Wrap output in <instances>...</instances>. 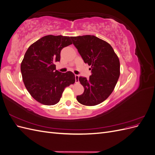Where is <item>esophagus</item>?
<instances>
[{
  "mask_svg": "<svg viewBox=\"0 0 155 155\" xmlns=\"http://www.w3.org/2000/svg\"><path fill=\"white\" fill-rule=\"evenodd\" d=\"M75 81H76V83H78L79 81V76H78V75H75Z\"/></svg>",
  "mask_w": 155,
  "mask_h": 155,
  "instance_id": "obj_1",
  "label": "esophagus"
}]
</instances>
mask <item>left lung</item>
Instances as JSON below:
<instances>
[{
    "mask_svg": "<svg viewBox=\"0 0 155 155\" xmlns=\"http://www.w3.org/2000/svg\"><path fill=\"white\" fill-rule=\"evenodd\" d=\"M84 62L91 66L89 79L79 77L84 92L77 96L81 104L94 106L101 104L109 97L120 74V60L107 42L94 35L71 37Z\"/></svg>",
    "mask_w": 155,
    "mask_h": 155,
    "instance_id": "left-lung-1",
    "label": "left lung"
}]
</instances>
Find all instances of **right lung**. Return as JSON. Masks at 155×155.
Instances as JSON below:
<instances>
[{"label":"right lung","mask_w":155,"mask_h":155,"mask_svg":"<svg viewBox=\"0 0 155 155\" xmlns=\"http://www.w3.org/2000/svg\"><path fill=\"white\" fill-rule=\"evenodd\" d=\"M71 37L48 35L31 45L21 64L22 80L34 99L46 105L59 101L64 88L75 83L72 72L61 73L55 70L60 61L61 51L72 45Z\"/></svg>","instance_id":"right-lung-1"}]
</instances>
